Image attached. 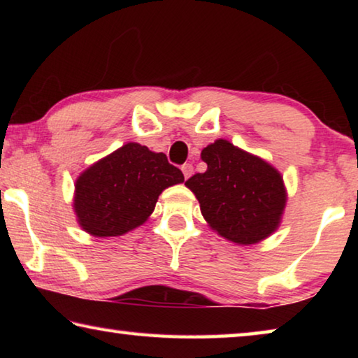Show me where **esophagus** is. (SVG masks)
<instances>
[{
  "mask_svg": "<svg viewBox=\"0 0 358 358\" xmlns=\"http://www.w3.org/2000/svg\"><path fill=\"white\" fill-rule=\"evenodd\" d=\"M181 172H183L185 178H189L191 175H192V172H194L192 164H183V166H181Z\"/></svg>",
  "mask_w": 358,
  "mask_h": 358,
  "instance_id": "1",
  "label": "esophagus"
}]
</instances>
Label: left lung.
Instances as JSON below:
<instances>
[{"mask_svg": "<svg viewBox=\"0 0 358 358\" xmlns=\"http://www.w3.org/2000/svg\"><path fill=\"white\" fill-rule=\"evenodd\" d=\"M207 171L186 186L210 227L237 245L259 243L281 222L287 194L281 173L262 157L220 138L201 153Z\"/></svg>", "mask_w": 358, "mask_h": 358, "instance_id": "1", "label": "left lung"}]
</instances>
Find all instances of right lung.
<instances>
[{"label": "right lung", "instance_id": "1", "mask_svg": "<svg viewBox=\"0 0 358 358\" xmlns=\"http://www.w3.org/2000/svg\"><path fill=\"white\" fill-rule=\"evenodd\" d=\"M183 181V173L169 164L164 153L129 142L77 178V221L94 237H118L142 226L153 213L159 194Z\"/></svg>", "mask_w": 358, "mask_h": 358}]
</instances>
